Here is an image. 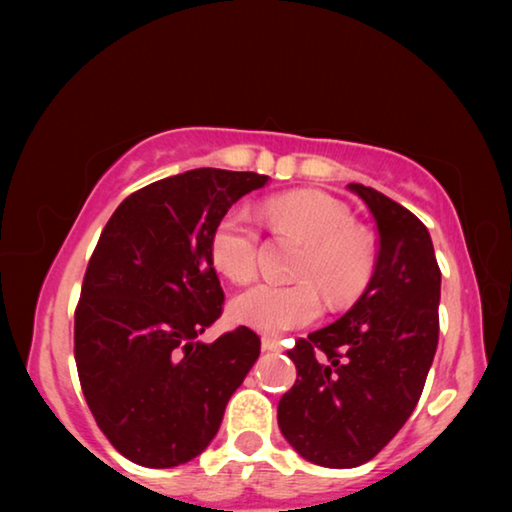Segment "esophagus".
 Masks as SVG:
<instances>
[{
	"instance_id": "34e87169",
	"label": "esophagus",
	"mask_w": 512,
	"mask_h": 512,
	"mask_svg": "<svg viewBox=\"0 0 512 512\" xmlns=\"http://www.w3.org/2000/svg\"><path fill=\"white\" fill-rule=\"evenodd\" d=\"M262 348H264L266 352H280L282 345H280V341L273 339V336H264V339H262Z\"/></svg>"
}]
</instances>
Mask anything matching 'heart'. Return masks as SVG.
Masks as SVG:
<instances>
[{
  "label": "heart",
  "instance_id": "heart-1",
  "mask_svg": "<svg viewBox=\"0 0 512 512\" xmlns=\"http://www.w3.org/2000/svg\"><path fill=\"white\" fill-rule=\"evenodd\" d=\"M262 219L277 235L298 239L296 284L262 282L232 298L230 318L264 334H282L314 323L320 314L318 290L334 305H345L366 289L375 268V253L366 235L352 228V214L336 198L320 192H293L271 198ZM259 235L246 210L225 212L210 237L216 271L230 282L255 275Z\"/></svg>",
  "mask_w": 512,
  "mask_h": 512
}]
</instances>
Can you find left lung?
I'll return each mask as SVG.
<instances>
[{"label":"left lung","instance_id":"1","mask_svg":"<svg viewBox=\"0 0 512 512\" xmlns=\"http://www.w3.org/2000/svg\"><path fill=\"white\" fill-rule=\"evenodd\" d=\"M379 232L361 298L289 350L298 379L277 404L282 436L309 463L348 470L388 445L418 404L438 348L440 268L418 216L350 183Z\"/></svg>","mask_w":512,"mask_h":512}]
</instances>
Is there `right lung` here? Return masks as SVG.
Returning a JSON list of instances; mask_svg holds the SVG:
<instances>
[{"mask_svg": "<svg viewBox=\"0 0 512 512\" xmlns=\"http://www.w3.org/2000/svg\"><path fill=\"white\" fill-rule=\"evenodd\" d=\"M268 185L253 171L192 169L142 187L103 228L74 316V359L99 429L128 461L176 467L212 443L262 341L214 343L223 289L210 257L221 216Z\"/></svg>", "mask_w": 512, "mask_h": 512, "instance_id": "add662e5", "label": "right lung"}]
</instances>
